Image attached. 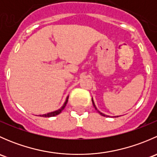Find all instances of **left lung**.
<instances>
[{
  "label": "left lung",
  "instance_id": "obj_1",
  "mask_svg": "<svg viewBox=\"0 0 157 157\" xmlns=\"http://www.w3.org/2000/svg\"><path fill=\"white\" fill-rule=\"evenodd\" d=\"M92 102H93V106H94V108H95V109H96V111H97L98 112H99V114H100L101 115H102V116H104V117H109V115H105V114H103L102 113V112H101L100 111H99L98 110V109L96 108V105H95V102H94V101H93V98H92ZM114 117H118V116H114Z\"/></svg>",
  "mask_w": 157,
  "mask_h": 157
}]
</instances>
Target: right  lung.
I'll list each match as a JSON object with an SVG mask.
<instances>
[{
    "label": "right lung",
    "mask_w": 157,
    "mask_h": 157,
    "mask_svg": "<svg viewBox=\"0 0 157 157\" xmlns=\"http://www.w3.org/2000/svg\"><path fill=\"white\" fill-rule=\"evenodd\" d=\"M68 98H69V96H67V98H66L65 102H64V103L63 104V105L60 109H57V110H55V111H53V112H48V113L44 114V115H39V116L45 117V118H46V117H54V116H56V115H58V114H60L61 112H62L63 109L65 108L66 105H67V102H68Z\"/></svg>",
    "instance_id": "obj_1"
}]
</instances>
